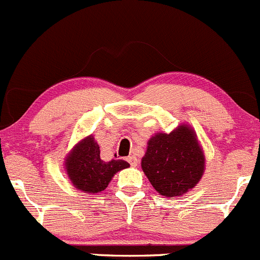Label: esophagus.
Listing matches in <instances>:
<instances>
[{
  "mask_svg": "<svg viewBox=\"0 0 260 260\" xmlns=\"http://www.w3.org/2000/svg\"><path fill=\"white\" fill-rule=\"evenodd\" d=\"M127 161L131 164V167H136L138 166V158L135 155H130L127 156Z\"/></svg>",
  "mask_w": 260,
  "mask_h": 260,
  "instance_id": "1",
  "label": "esophagus"
}]
</instances>
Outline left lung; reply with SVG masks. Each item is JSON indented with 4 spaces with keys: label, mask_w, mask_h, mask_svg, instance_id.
I'll return each mask as SVG.
<instances>
[{
    "label": "left lung",
    "mask_w": 260,
    "mask_h": 260,
    "mask_svg": "<svg viewBox=\"0 0 260 260\" xmlns=\"http://www.w3.org/2000/svg\"><path fill=\"white\" fill-rule=\"evenodd\" d=\"M206 168L196 131L182 124L172 133H155L148 140L141 169L159 194L179 197L201 181Z\"/></svg>",
    "instance_id": "left-lung-1"
}]
</instances>
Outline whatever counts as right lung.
I'll return each instance as SVG.
<instances>
[{
    "instance_id": "1",
    "label": "right lung",
    "mask_w": 260,
    "mask_h": 260,
    "mask_svg": "<svg viewBox=\"0 0 260 260\" xmlns=\"http://www.w3.org/2000/svg\"><path fill=\"white\" fill-rule=\"evenodd\" d=\"M129 167L130 164L121 159L102 160L100 145L92 134L79 140L64 158V169L71 183L88 194L104 191L117 172Z\"/></svg>"
}]
</instances>
